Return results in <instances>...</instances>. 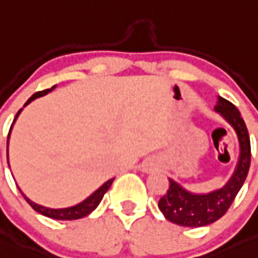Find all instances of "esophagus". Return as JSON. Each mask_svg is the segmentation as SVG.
Listing matches in <instances>:
<instances>
[{
    "instance_id": "1",
    "label": "esophagus",
    "mask_w": 258,
    "mask_h": 258,
    "mask_svg": "<svg viewBox=\"0 0 258 258\" xmlns=\"http://www.w3.org/2000/svg\"><path fill=\"white\" fill-rule=\"evenodd\" d=\"M145 171H148V169H145Z\"/></svg>"
}]
</instances>
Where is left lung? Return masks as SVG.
Segmentation results:
<instances>
[{
	"instance_id": "8db88e82",
	"label": "left lung",
	"mask_w": 258,
	"mask_h": 258,
	"mask_svg": "<svg viewBox=\"0 0 258 258\" xmlns=\"http://www.w3.org/2000/svg\"><path fill=\"white\" fill-rule=\"evenodd\" d=\"M214 111L234 128L239 142V160L234 174L219 189L208 194H195L170 178L167 194L158 201V208L167 221L184 227H203L218 221L231 207L237 192L243 187L250 165V142L248 130L235 105L219 97Z\"/></svg>"
}]
</instances>
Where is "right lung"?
<instances>
[{
    "mask_svg": "<svg viewBox=\"0 0 258 258\" xmlns=\"http://www.w3.org/2000/svg\"><path fill=\"white\" fill-rule=\"evenodd\" d=\"M55 87L57 86H53L50 89H45V91L36 92L35 95H32L30 98H28V100H27V102L24 104V106H27L28 104H31V102H32L33 100H36V98L41 97V96H45L46 93H49V92L53 91ZM22 110H23V109H21V110L17 113V115H15L14 122H13V124H11V127H10V132H11V128H13V126H14L15 120H17V118L19 116V114H21ZM10 132H9V136H8V160H9V139H10ZM8 163H9V161H8ZM113 182H114V178L109 179V180H107V182H105L101 187L98 188V189H96V191L93 192L91 196L87 197L86 200H83L82 203L76 204V205H74V207L62 208V209H51V208L42 207V205H39V204H36V203H33L32 200H30V199H28V197H27L23 192H22V189H19V191H21V194L23 195V197L26 199L27 203L30 204L31 207H32L36 212L40 213V214H42V216L49 217V218H53V219H59V221H73V219H79V218H83V217L88 216V214H91V213L98 207V204L101 203L102 197H104V195L106 194L107 189L110 188L111 183Z\"/></svg>",
    "mask_w": 258,
    "mask_h": 258,
    "instance_id": "1",
    "label": "right lung"
}]
</instances>
